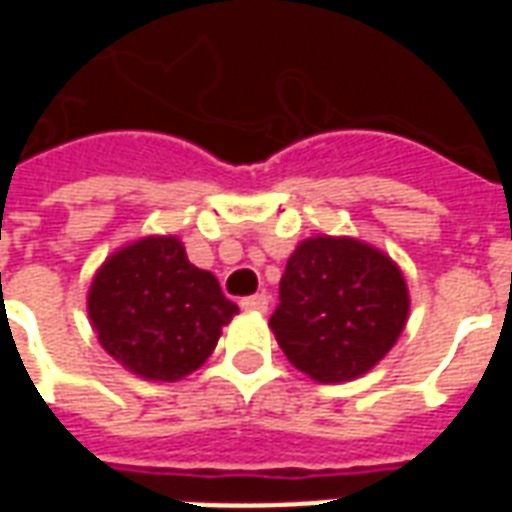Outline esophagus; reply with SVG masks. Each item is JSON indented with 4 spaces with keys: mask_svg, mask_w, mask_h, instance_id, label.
I'll use <instances>...</instances> for the list:
<instances>
[{
    "mask_svg": "<svg viewBox=\"0 0 512 512\" xmlns=\"http://www.w3.org/2000/svg\"><path fill=\"white\" fill-rule=\"evenodd\" d=\"M241 307L246 312H266L268 310V296L266 293H255V296H246L241 299Z\"/></svg>",
    "mask_w": 512,
    "mask_h": 512,
    "instance_id": "obj_1",
    "label": "esophagus"
}]
</instances>
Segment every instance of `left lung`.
<instances>
[{
	"label": "left lung",
	"mask_w": 512,
	"mask_h": 512,
	"mask_svg": "<svg viewBox=\"0 0 512 512\" xmlns=\"http://www.w3.org/2000/svg\"><path fill=\"white\" fill-rule=\"evenodd\" d=\"M406 318V279L392 257L356 238L315 235L290 255L268 326L296 370L340 384L373 370Z\"/></svg>",
	"instance_id": "left-lung-1"
}]
</instances>
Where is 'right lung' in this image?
<instances>
[{"instance_id":"1","label":"right lung","mask_w":512,"mask_h":512,"mask_svg":"<svg viewBox=\"0 0 512 512\" xmlns=\"http://www.w3.org/2000/svg\"><path fill=\"white\" fill-rule=\"evenodd\" d=\"M87 312L106 354L145 381H178L213 354L238 312L175 235H147L98 268Z\"/></svg>"}]
</instances>
